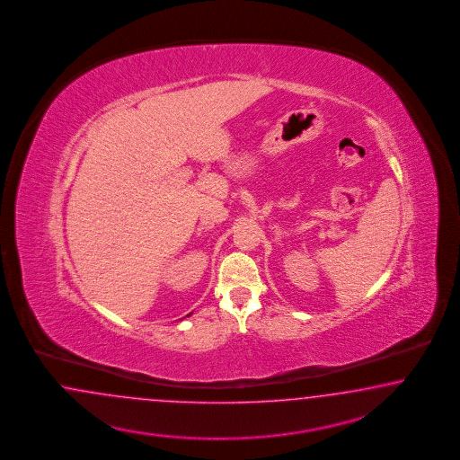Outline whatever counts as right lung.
<instances>
[{"label": "right lung", "instance_id": "add662e5", "mask_svg": "<svg viewBox=\"0 0 460 460\" xmlns=\"http://www.w3.org/2000/svg\"><path fill=\"white\" fill-rule=\"evenodd\" d=\"M189 315H190V314H189ZM189 315H187V317H189Z\"/></svg>", "mask_w": 460, "mask_h": 460}]
</instances>
